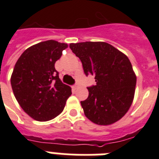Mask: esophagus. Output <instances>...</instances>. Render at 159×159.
I'll return each instance as SVG.
<instances>
[{
  "mask_svg": "<svg viewBox=\"0 0 159 159\" xmlns=\"http://www.w3.org/2000/svg\"><path fill=\"white\" fill-rule=\"evenodd\" d=\"M78 84H75V85H74V86H73V88H74V89H77V88H78Z\"/></svg>",
  "mask_w": 159,
  "mask_h": 159,
  "instance_id": "34e87169",
  "label": "esophagus"
}]
</instances>
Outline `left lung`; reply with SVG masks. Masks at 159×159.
<instances>
[{"mask_svg":"<svg viewBox=\"0 0 159 159\" xmlns=\"http://www.w3.org/2000/svg\"><path fill=\"white\" fill-rule=\"evenodd\" d=\"M70 48L81 60L85 75H95L96 82L80 102L84 115L98 125L117 122L128 111L135 91L136 75L128 57L106 42L72 43Z\"/></svg>","mask_w":159,"mask_h":159,"instance_id":"obj_1","label":"left lung"}]
</instances>
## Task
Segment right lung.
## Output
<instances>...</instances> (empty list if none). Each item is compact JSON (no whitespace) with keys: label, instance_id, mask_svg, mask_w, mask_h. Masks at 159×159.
<instances>
[{"label":"right lung","instance_id":"add662e5","mask_svg":"<svg viewBox=\"0 0 159 159\" xmlns=\"http://www.w3.org/2000/svg\"><path fill=\"white\" fill-rule=\"evenodd\" d=\"M67 44L50 40L31 46L16 61L11 75L12 92L20 106L35 120L45 122L64 110L71 88L63 84L55 63Z\"/></svg>","mask_w":159,"mask_h":159}]
</instances>
